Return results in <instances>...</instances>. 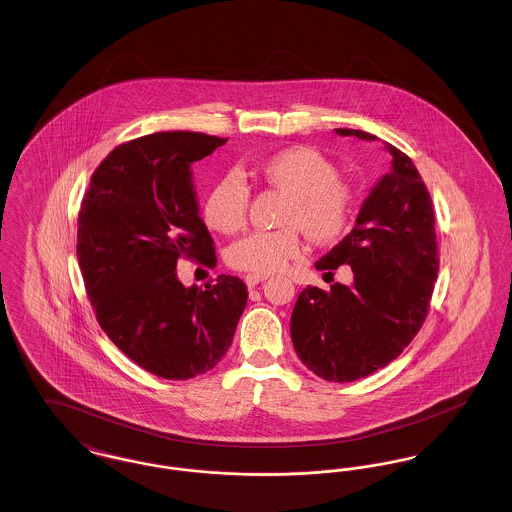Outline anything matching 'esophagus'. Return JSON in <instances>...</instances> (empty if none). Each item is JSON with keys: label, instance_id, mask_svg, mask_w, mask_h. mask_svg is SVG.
<instances>
[{"label": "esophagus", "instance_id": "1", "mask_svg": "<svg viewBox=\"0 0 512 512\" xmlns=\"http://www.w3.org/2000/svg\"><path fill=\"white\" fill-rule=\"evenodd\" d=\"M268 276L265 274H247L244 278L245 286L251 290V288H255L257 284H261V282H265Z\"/></svg>", "mask_w": 512, "mask_h": 512}]
</instances>
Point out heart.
<instances>
[{"instance_id":"1","label":"heart","mask_w":512,"mask_h":512,"mask_svg":"<svg viewBox=\"0 0 512 512\" xmlns=\"http://www.w3.org/2000/svg\"><path fill=\"white\" fill-rule=\"evenodd\" d=\"M257 176L263 184L288 195L280 224L272 232H253L228 249V265L251 274H272L288 267L305 251L303 228L311 240H340L355 219V195L341 184L338 169L311 147H288L267 157ZM249 188L244 178L228 172L211 188L203 203V219L211 230L232 236L247 224Z\"/></svg>"}]
</instances>
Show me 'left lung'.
Instances as JSON below:
<instances>
[{"mask_svg": "<svg viewBox=\"0 0 512 512\" xmlns=\"http://www.w3.org/2000/svg\"><path fill=\"white\" fill-rule=\"evenodd\" d=\"M340 136H376L336 128ZM391 172L366 197L355 228L317 270H353V286H307L290 332L301 363L328 382H353L390 365L422 328L439 257L432 197L409 155L390 146Z\"/></svg>", "mask_w": 512, "mask_h": 512, "instance_id": "obj_1", "label": "left lung"}]
</instances>
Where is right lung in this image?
<instances>
[{"mask_svg":"<svg viewBox=\"0 0 512 512\" xmlns=\"http://www.w3.org/2000/svg\"><path fill=\"white\" fill-rule=\"evenodd\" d=\"M228 138L155 132L115 147L92 174L78 213L76 255L101 330L165 380L211 370L228 351L247 303L238 276L186 288L178 259L217 265L197 215L192 163Z\"/></svg>","mask_w":512,"mask_h":512,"instance_id":"add662e5","label":"right lung"}]
</instances>
